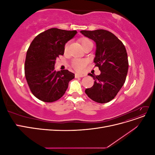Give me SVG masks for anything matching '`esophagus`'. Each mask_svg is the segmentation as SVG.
I'll return each mask as SVG.
<instances>
[{
  "label": "esophagus",
  "instance_id": "1",
  "mask_svg": "<svg viewBox=\"0 0 155 155\" xmlns=\"http://www.w3.org/2000/svg\"><path fill=\"white\" fill-rule=\"evenodd\" d=\"M86 76L85 74H78L76 73L75 74V77L76 78H83V77H85Z\"/></svg>",
  "mask_w": 155,
  "mask_h": 155
}]
</instances>
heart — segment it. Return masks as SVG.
Listing matches in <instances>:
<instances>
[{
	"label": "heart",
	"instance_id": "heart-1",
	"mask_svg": "<svg viewBox=\"0 0 155 155\" xmlns=\"http://www.w3.org/2000/svg\"><path fill=\"white\" fill-rule=\"evenodd\" d=\"M89 43H92V42L88 39L83 38V39H81V44L82 46H84L85 45ZM68 43H67L66 45H65V46H64V50L65 51H67V50L68 48ZM87 64V61L86 60L76 59H74L73 61L72 67L75 70H78V71H81V70L85 68Z\"/></svg>",
	"mask_w": 155,
	"mask_h": 155
}]
</instances>
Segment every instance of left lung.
<instances>
[{
	"mask_svg": "<svg viewBox=\"0 0 155 155\" xmlns=\"http://www.w3.org/2000/svg\"><path fill=\"white\" fill-rule=\"evenodd\" d=\"M81 34L96 43L94 62L101 71L99 76L89 73L94 85L85 90L91 100L105 104L114 99L125 81L128 72V57L125 46L112 33L105 30H81Z\"/></svg>",
	"mask_w": 155,
	"mask_h": 155,
	"instance_id": "left-lung-1",
	"label": "left lung"
}]
</instances>
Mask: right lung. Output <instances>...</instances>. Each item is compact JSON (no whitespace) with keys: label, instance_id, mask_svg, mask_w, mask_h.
<instances>
[{"label":"right lung","instance_id":"1","mask_svg":"<svg viewBox=\"0 0 155 155\" xmlns=\"http://www.w3.org/2000/svg\"><path fill=\"white\" fill-rule=\"evenodd\" d=\"M77 34L76 30L51 28L41 33L28 49L25 73L32 94L45 102L61 97L75 77L68 70L55 71L56 58L64 54V46Z\"/></svg>","mask_w":155,"mask_h":155}]
</instances>
